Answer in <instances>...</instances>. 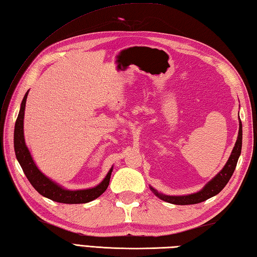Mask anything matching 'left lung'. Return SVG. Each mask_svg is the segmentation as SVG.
I'll return each instance as SVG.
<instances>
[{"mask_svg": "<svg viewBox=\"0 0 257 257\" xmlns=\"http://www.w3.org/2000/svg\"><path fill=\"white\" fill-rule=\"evenodd\" d=\"M241 149H242V122L240 121V129H238L237 139H236L233 150H232L231 156L228 160V162H226L221 172H220L216 177L212 178V180L208 183L206 186L200 190V192L192 194V195H187V196H166V195L159 194L156 189L153 188L151 189L153 190L154 194H156L158 197H160L161 199L164 201H168L170 204L194 205V204H198V202L205 201L208 198H210V197L219 194L224 188L225 185L228 184L229 180L235 170L238 157H240L241 154Z\"/></svg>", "mask_w": 257, "mask_h": 257, "instance_id": "8db88e82", "label": "left lung"}]
</instances>
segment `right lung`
I'll use <instances>...</instances> for the list:
<instances>
[{"instance_id": "add662e5", "label": "right lung", "mask_w": 257, "mask_h": 257, "mask_svg": "<svg viewBox=\"0 0 257 257\" xmlns=\"http://www.w3.org/2000/svg\"><path fill=\"white\" fill-rule=\"evenodd\" d=\"M28 92L25 94L23 98L21 110L17 116L15 122V130H14V150L16 154V159L22 166V169L25 173L28 181L31 182L33 187L37 192L43 195L47 198H49L53 201L62 202V204H85V202L92 201L95 198H97L107 189L109 185L110 174L112 169L106 175L105 180L101 182L96 187L83 189V190H67L59 186L56 183L51 182L49 178L46 177L41 173L36 164L34 160L29 153L28 149L25 145L24 140V130H23V122H24V112H25V105L27 99Z\"/></svg>"}]
</instances>
